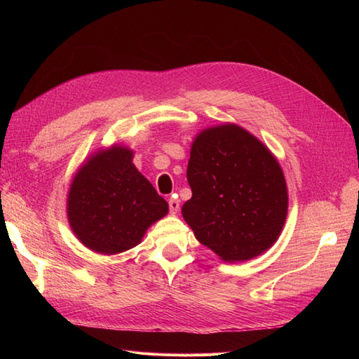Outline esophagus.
<instances>
[{
    "mask_svg": "<svg viewBox=\"0 0 359 359\" xmlns=\"http://www.w3.org/2000/svg\"><path fill=\"white\" fill-rule=\"evenodd\" d=\"M178 210H180V202H178V199L170 198V199H169V211H170V214H177Z\"/></svg>",
    "mask_w": 359,
    "mask_h": 359,
    "instance_id": "1",
    "label": "esophagus"
}]
</instances>
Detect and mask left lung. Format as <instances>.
I'll list each match as a JSON object with an SVG mask.
<instances>
[{"mask_svg": "<svg viewBox=\"0 0 359 359\" xmlns=\"http://www.w3.org/2000/svg\"><path fill=\"white\" fill-rule=\"evenodd\" d=\"M187 181L184 220L226 262L256 257L277 241L287 214L286 181L276 157L247 130H203L191 145Z\"/></svg>", "mask_w": 359, "mask_h": 359, "instance_id": "obj_1", "label": "left lung"}]
</instances>
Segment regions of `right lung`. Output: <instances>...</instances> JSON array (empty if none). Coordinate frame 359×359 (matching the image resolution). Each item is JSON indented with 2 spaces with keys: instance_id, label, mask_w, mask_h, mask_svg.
Listing matches in <instances>:
<instances>
[{
  "instance_id": "add662e5",
  "label": "right lung",
  "mask_w": 359,
  "mask_h": 359,
  "mask_svg": "<svg viewBox=\"0 0 359 359\" xmlns=\"http://www.w3.org/2000/svg\"><path fill=\"white\" fill-rule=\"evenodd\" d=\"M123 147L99 151L76 173L67 201L73 232L88 248L115 255L137 245L168 214V202L133 165Z\"/></svg>"
}]
</instances>
